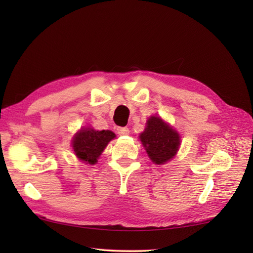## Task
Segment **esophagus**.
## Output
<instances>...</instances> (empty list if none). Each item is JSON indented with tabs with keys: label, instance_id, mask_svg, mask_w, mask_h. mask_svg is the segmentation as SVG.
Here are the masks:
<instances>
[{
	"label": "esophagus",
	"instance_id": "esophagus-1",
	"mask_svg": "<svg viewBox=\"0 0 253 253\" xmlns=\"http://www.w3.org/2000/svg\"><path fill=\"white\" fill-rule=\"evenodd\" d=\"M117 132H118V135L127 136V135H129V129H128L127 127H118Z\"/></svg>",
	"mask_w": 253,
	"mask_h": 253
}]
</instances>
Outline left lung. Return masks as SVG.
Here are the masks:
<instances>
[{
  "label": "left lung",
  "mask_w": 253,
  "mask_h": 253,
  "mask_svg": "<svg viewBox=\"0 0 253 253\" xmlns=\"http://www.w3.org/2000/svg\"><path fill=\"white\" fill-rule=\"evenodd\" d=\"M140 141L154 164L162 165L175 157L180 146V137L173 127L159 116H151L147 121Z\"/></svg>",
  "instance_id": "8db88e82"
}]
</instances>
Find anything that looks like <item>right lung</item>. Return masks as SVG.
Segmentation results:
<instances>
[{"label": "right lung", "instance_id": "1", "mask_svg": "<svg viewBox=\"0 0 253 253\" xmlns=\"http://www.w3.org/2000/svg\"><path fill=\"white\" fill-rule=\"evenodd\" d=\"M116 136L111 130H94L93 128L84 127L75 133L73 149L76 157L87 164H95L107 143Z\"/></svg>", "mask_w": 253, "mask_h": 253}]
</instances>
